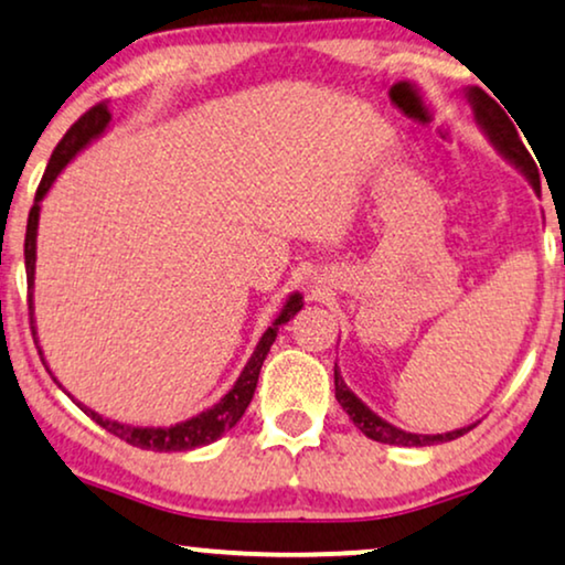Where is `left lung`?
I'll return each instance as SVG.
<instances>
[{"instance_id":"obj_1","label":"left lung","mask_w":565,"mask_h":565,"mask_svg":"<svg viewBox=\"0 0 565 565\" xmlns=\"http://www.w3.org/2000/svg\"><path fill=\"white\" fill-rule=\"evenodd\" d=\"M463 96H467L469 106H472L475 122L480 125V130L484 135H488V140L495 146V151L501 153L505 161L513 163V167H516L521 174L526 177V182L532 184V190L540 195L542 192L540 190V171H537V167H534L532 156L526 153L524 142H521L516 127H513V122L509 119V114H505L501 106L492 102V98L482 88L463 90ZM333 385H335V402H339L341 409L349 414V419H352V423L360 427L367 438H373L377 443H388V446H435V443L461 438L463 433H469L472 427H477V423H472L467 427H459V430L438 433V435L406 433V430H402V427L385 423L383 417H377V414L370 409V406L362 402V398L356 396L354 391L344 383L339 365L333 367Z\"/></svg>"}]
</instances>
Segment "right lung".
<instances>
[{"label":"right lung","mask_w":565,"mask_h":565,"mask_svg":"<svg viewBox=\"0 0 565 565\" xmlns=\"http://www.w3.org/2000/svg\"><path fill=\"white\" fill-rule=\"evenodd\" d=\"M109 122H111V114H109V106L106 104H98L93 106L83 114L77 122L70 127L67 135L60 140V146L54 148L52 159H49V167L44 171V180H41L39 190H35V203L31 213H28V230H25V276H28V310H31V328H33V335H35V320H33V284H35V237H39V216H41V200L46 198V192L52 190V184L56 177L62 174V169L67 167L70 161L75 159L77 153L83 151V148H88L93 140H98L102 135L109 130ZM302 310V295L295 291V295L287 297V302H284L281 312H278L274 323L268 326V331L260 335L258 347H255L253 356L247 360L245 370H242L237 383L232 385L230 394H226L221 402H216L211 406V409L195 414V417L184 419V423H177V425H169V427H138V425H127V423H117V419H109L104 417V414L93 412L90 406H83L77 402V406L88 414L96 425H102L104 430H109L111 435H117V438H122L125 443H130L135 448H146V451H161V454H169V451H192V448H200V446H209V443L218 440L221 435L230 433L234 425L239 423L242 414L253 402V394H255V385H258V375H260V367H263V360H266V354L270 352V344L276 341V333H278V326L289 323L291 318L297 316V312ZM39 341V339H35ZM41 354V349H39ZM52 373V370H49ZM56 381V377H54ZM60 383V381H56ZM62 388V385H60Z\"/></svg>","instance_id":"add662e5"}]
</instances>
